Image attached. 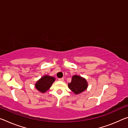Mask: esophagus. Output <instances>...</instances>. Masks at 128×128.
Listing matches in <instances>:
<instances>
[{"instance_id": "esophagus-1", "label": "esophagus", "mask_w": 128, "mask_h": 128, "mask_svg": "<svg viewBox=\"0 0 128 128\" xmlns=\"http://www.w3.org/2000/svg\"><path fill=\"white\" fill-rule=\"evenodd\" d=\"M58 81H60V82H64V78H58Z\"/></svg>"}]
</instances>
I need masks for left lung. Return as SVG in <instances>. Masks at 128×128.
Here are the masks:
<instances>
[{
    "label": "left lung",
    "instance_id": "left-lung-1",
    "mask_svg": "<svg viewBox=\"0 0 128 128\" xmlns=\"http://www.w3.org/2000/svg\"><path fill=\"white\" fill-rule=\"evenodd\" d=\"M68 86L75 94H78L86 90L88 84L84 78L78 75H74L72 78L71 82L69 83Z\"/></svg>",
    "mask_w": 128,
    "mask_h": 128
}]
</instances>
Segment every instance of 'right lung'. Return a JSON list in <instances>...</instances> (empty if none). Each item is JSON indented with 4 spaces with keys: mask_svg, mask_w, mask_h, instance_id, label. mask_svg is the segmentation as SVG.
Wrapping results in <instances>:
<instances>
[{
    "mask_svg": "<svg viewBox=\"0 0 128 128\" xmlns=\"http://www.w3.org/2000/svg\"><path fill=\"white\" fill-rule=\"evenodd\" d=\"M55 79L53 76L44 75L35 83V88L40 93H45L50 90Z\"/></svg>",
    "mask_w": 128,
    "mask_h": 128,
    "instance_id": "add662e5",
    "label": "right lung"
}]
</instances>
